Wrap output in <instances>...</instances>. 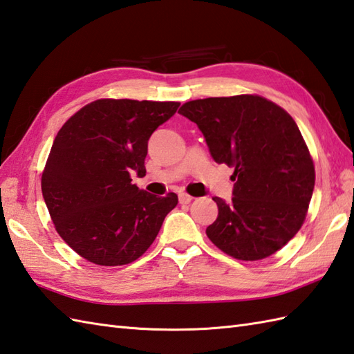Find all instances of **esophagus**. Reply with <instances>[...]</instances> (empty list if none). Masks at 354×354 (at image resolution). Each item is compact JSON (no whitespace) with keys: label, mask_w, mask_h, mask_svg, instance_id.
Returning <instances> with one entry per match:
<instances>
[{"label":"esophagus","mask_w":354,"mask_h":354,"mask_svg":"<svg viewBox=\"0 0 354 354\" xmlns=\"http://www.w3.org/2000/svg\"><path fill=\"white\" fill-rule=\"evenodd\" d=\"M178 201H180V204H189L192 201V197L191 195L182 192V194H178Z\"/></svg>","instance_id":"obj_1"}]
</instances>
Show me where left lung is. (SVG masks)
Returning a JSON list of instances; mask_svg holds the SVG:
<instances>
[{"label":"left lung","mask_w":354,"mask_h":354,"mask_svg":"<svg viewBox=\"0 0 354 354\" xmlns=\"http://www.w3.org/2000/svg\"><path fill=\"white\" fill-rule=\"evenodd\" d=\"M180 115L197 124L216 163L234 168L233 198L214 197L218 218L206 229L239 261H259L292 239L306 218L315 168L295 121L259 95L194 100Z\"/></svg>","instance_id":"left-lung-1"}]
</instances>
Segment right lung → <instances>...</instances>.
Segmentation results:
<instances>
[{
	"mask_svg": "<svg viewBox=\"0 0 354 354\" xmlns=\"http://www.w3.org/2000/svg\"><path fill=\"white\" fill-rule=\"evenodd\" d=\"M178 106L97 100L59 130L42 195L60 238L86 261L103 266L136 261L177 206L174 192L157 197L133 185L130 176H145L148 139Z\"/></svg>",
	"mask_w": 354,
	"mask_h": 354,
	"instance_id": "1",
	"label": "right lung"
}]
</instances>
